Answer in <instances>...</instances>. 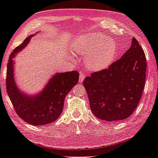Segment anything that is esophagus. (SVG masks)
<instances>
[{
	"label": "esophagus",
	"mask_w": 158,
	"mask_h": 158,
	"mask_svg": "<svg viewBox=\"0 0 158 158\" xmlns=\"http://www.w3.org/2000/svg\"><path fill=\"white\" fill-rule=\"evenodd\" d=\"M86 77V74H85L84 72H80V77H79V82L80 83H82L84 79Z\"/></svg>",
	"instance_id": "esophagus-1"
}]
</instances>
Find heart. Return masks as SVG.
I'll return each instance as SVG.
<instances>
[{"instance_id": "b5f03b06", "label": "heart", "mask_w": 158, "mask_h": 158, "mask_svg": "<svg viewBox=\"0 0 158 158\" xmlns=\"http://www.w3.org/2000/svg\"><path fill=\"white\" fill-rule=\"evenodd\" d=\"M73 47L77 53L85 55V65L94 71L108 67L117 52L114 41L99 33L78 37L73 44Z\"/></svg>"}]
</instances>
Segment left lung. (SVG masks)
<instances>
[{"label":"left lung","instance_id":"left-lung-1","mask_svg":"<svg viewBox=\"0 0 158 158\" xmlns=\"http://www.w3.org/2000/svg\"><path fill=\"white\" fill-rule=\"evenodd\" d=\"M131 44L120 59L107 69L94 72L83 82L90 109L102 120L126 119L139 103L145 85L146 56L135 37Z\"/></svg>","mask_w":158,"mask_h":158}]
</instances>
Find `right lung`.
Returning <instances> with one entry per match:
<instances>
[{"mask_svg": "<svg viewBox=\"0 0 158 158\" xmlns=\"http://www.w3.org/2000/svg\"><path fill=\"white\" fill-rule=\"evenodd\" d=\"M33 35L27 37L10 53L7 64L6 88L18 115L30 125L41 126L54 122L60 115L64 98L78 83L79 73L77 71L57 73L40 94L28 96L22 94L14 82L12 58L24 48Z\"/></svg>", "mask_w": 158, "mask_h": 158, "instance_id": "obj_1", "label": "right lung"}]
</instances>
